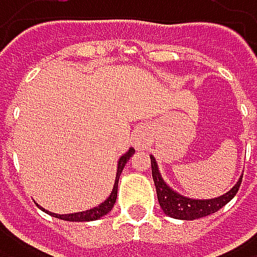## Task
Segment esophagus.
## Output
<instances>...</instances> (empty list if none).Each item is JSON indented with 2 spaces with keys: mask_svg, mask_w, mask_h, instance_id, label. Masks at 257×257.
Here are the masks:
<instances>
[{
  "mask_svg": "<svg viewBox=\"0 0 257 257\" xmlns=\"http://www.w3.org/2000/svg\"><path fill=\"white\" fill-rule=\"evenodd\" d=\"M135 146H136V149H144V146H146V138H144V135L143 133H139L138 136H136V139H135Z\"/></svg>",
  "mask_w": 257,
  "mask_h": 257,
  "instance_id": "obj_1",
  "label": "esophagus"
}]
</instances>
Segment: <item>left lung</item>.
I'll return each mask as SVG.
<instances>
[{
  "label": "left lung",
  "instance_id": "1",
  "mask_svg": "<svg viewBox=\"0 0 257 257\" xmlns=\"http://www.w3.org/2000/svg\"><path fill=\"white\" fill-rule=\"evenodd\" d=\"M152 161V176L155 181V187H156V193H158V201L161 208L164 210L165 214H169L170 217H175V219H184V221H193V219H199V217L208 216L211 213H216L217 210H221L225 204H228L237 193V190L240 187L242 178L237 181V184L228 191V193L214 198V199H190V198H184L182 195L173 191L169 185H167L162 179V176L159 175L158 165L153 156H150Z\"/></svg>",
  "mask_w": 257,
  "mask_h": 257
}]
</instances>
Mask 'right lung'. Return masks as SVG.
Wrapping results in <instances>:
<instances>
[{
  "instance_id": "right-lung-1",
  "label": "right lung",
  "mask_w": 257,
  "mask_h": 257,
  "mask_svg": "<svg viewBox=\"0 0 257 257\" xmlns=\"http://www.w3.org/2000/svg\"><path fill=\"white\" fill-rule=\"evenodd\" d=\"M135 153V149H130L125 155L121 156L119 162H118V172H116V181H114V185H113V190H111V193L110 196L98 207L95 208H90V210H87V211H79V213H72V214H55V213H50L47 210H44L43 207H40L41 210H44L47 214H52L55 217H58V219H62V221H72V222H85V221H96L99 219V217L105 216L114 205V202H116V196H118V181H119V176H121V172L122 169L125 167L127 161L132 158V155Z\"/></svg>"
}]
</instances>
